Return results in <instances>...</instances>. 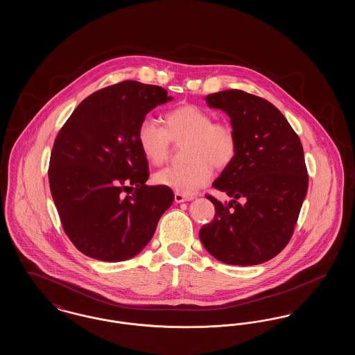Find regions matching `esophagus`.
Listing matches in <instances>:
<instances>
[{"label":"esophagus","mask_w":355,"mask_h":355,"mask_svg":"<svg viewBox=\"0 0 355 355\" xmlns=\"http://www.w3.org/2000/svg\"><path fill=\"white\" fill-rule=\"evenodd\" d=\"M193 198L191 197H185L184 194H180V193H175L174 194V201L177 203L185 202V201H191Z\"/></svg>","instance_id":"1"}]
</instances>
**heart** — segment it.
Returning <instances> with one entry per match:
<instances>
[{"mask_svg":"<svg viewBox=\"0 0 355 355\" xmlns=\"http://www.w3.org/2000/svg\"><path fill=\"white\" fill-rule=\"evenodd\" d=\"M170 141L185 142L184 166H170L154 175L158 185L193 196L213 178V166L225 169L232 165L238 150L236 130L227 122H214L213 116L200 106L184 105L165 116V128L153 117L141 119L137 142L153 165H162L169 158Z\"/></svg>","mask_w":355,"mask_h":355,"instance_id":"1","label":"heart"}]
</instances>
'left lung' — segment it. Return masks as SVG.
Wrapping results in <instances>:
<instances>
[{"mask_svg": "<svg viewBox=\"0 0 355 355\" xmlns=\"http://www.w3.org/2000/svg\"><path fill=\"white\" fill-rule=\"evenodd\" d=\"M205 100L230 117L238 150L213 182L233 200L207 196L216 216L201 227V242L223 263H263L288 243L307 193L302 144L285 116L261 97L233 89Z\"/></svg>", "mask_w": 355, "mask_h": 355, "instance_id": "8db88e82", "label": "left lung"}]
</instances>
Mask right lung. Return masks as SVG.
Returning <instances> with one entry per match:
<instances>
[{"instance_id":"add662e5","label":"right lung","mask_w":355,"mask_h":355,"mask_svg":"<svg viewBox=\"0 0 355 355\" xmlns=\"http://www.w3.org/2000/svg\"><path fill=\"white\" fill-rule=\"evenodd\" d=\"M171 100L155 85H112L86 97L57 135L51 197L67 236L85 255L105 262L133 258L174 201L169 187L146 185L148 159L137 142L141 119Z\"/></svg>"}]
</instances>
